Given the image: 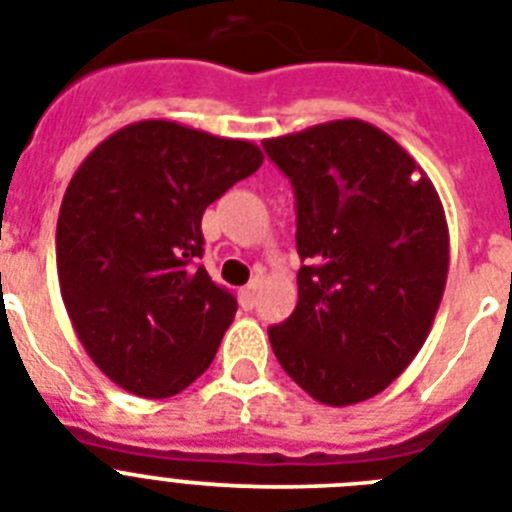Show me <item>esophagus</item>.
<instances>
[{
  "mask_svg": "<svg viewBox=\"0 0 512 512\" xmlns=\"http://www.w3.org/2000/svg\"><path fill=\"white\" fill-rule=\"evenodd\" d=\"M255 299H257V283H249V286H244V289L239 291V304H242L244 309L255 307Z\"/></svg>",
  "mask_w": 512,
  "mask_h": 512,
  "instance_id": "34e87169",
  "label": "esophagus"
}]
</instances>
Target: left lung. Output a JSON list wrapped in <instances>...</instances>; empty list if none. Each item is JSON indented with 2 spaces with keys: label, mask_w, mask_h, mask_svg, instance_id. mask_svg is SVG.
Returning a JSON list of instances; mask_svg holds the SVG:
<instances>
[{
  "label": "left lung",
  "mask_w": 512,
  "mask_h": 512,
  "mask_svg": "<svg viewBox=\"0 0 512 512\" xmlns=\"http://www.w3.org/2000/svg\"><path fill=\"white\" fill-rule=\"evenodd\" d=\"M296 197L299 302L268 330L283 372L325 406L382 393L414 362L448 281L435 184L393 137L336 119L263 140Z\"/></svg>",
  "instance_id": "1"
}]
</instances>
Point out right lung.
Here are the masks:
<instances>
[{"label": "right lung", "instance_id": "1", "mask_svg": "<svg viewBox=\"0 0 512 512\" xmlns=\"http://www.w3.org/2000/svg\"><path fill=\"white\" fill-rule=\"evenodd\" d=\"M263 166L249 140L143 119L109 135L67 184L57 273L77 338L103 375L169 398L203 375L236 315L203 257V213Z\"/></svg>", "mask_w": 512, "mask_h": 512}]
</instances>
